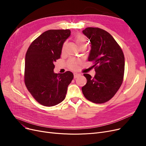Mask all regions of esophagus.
I'll use <instances>...</instances> for the list:
<instances>
[{
	"label": "esophagus",
	"instance_id": "1",
	"mask_svg": "<svg viewBox=\"0 0 146 146\" xmlns=\"http://www.w3.org/2000/svg\"><path fill=\"white\" fill-rule=\"evenodd\" d=\"M79 76H80V74L79 73H74V78H77L78 77H79Z\"/></svg>",
	"mask_w": 146,
	"mask_h": 146
}]
</instances>
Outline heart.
Instances as JSON below:
<instances>
[{"label": "heart", "instance_id": "heart-1", "mask_svg": "<svg viewBox=\"0 0 146 146\" xmlns=\"http://www.w3.org/2000/svg\"><path fill=\"white\" fill-rule=\"evenodd\" d=\"M75 41L76 44H77L79 48L82 47V46H87L88 45V41L86 38L82 34L76 35L75 36ZM78 64L79 61L74 58L69 59L67 62L68 66L71 69H74V70L78 68Z\"/></svg>", "mask_w": 146, "mask_h": 146}]
</instances>
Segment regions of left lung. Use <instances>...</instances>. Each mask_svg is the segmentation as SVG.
<instances>
[{
    "mask_svg": "<svg viewBox=\"0 0 146 146\" xmlns=\"http://www.w3.org/2000/svg\"><path fill=\"white\" fill-rule=\"evenodd\" d=\"M82 32L90 42L88 59L94 62L96 72L93 78L89 74H83L87 83L82 88V92L88 100L102 104L115 95L123 81L124 56L119 45L106 31L88 27Z\"/></svg>",
    "mask_w": 146,
    "mask_h": 146,
    "instance_id": "1",
    "label": "left lung"
}]
</instances>
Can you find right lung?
Here are the masks:
<instances>
[{"label": "right lung", "instance_id": "right-lung-1", "mask_svg": "<svg viewBox=\"0 0 146 146\" xmlns=\"http://www.w3.org/2000/svg\"><path fill=\"white\" fill-rule=\"evenodd\" d=\"M70 29H50L43 33L29 47L25 60V83L40 104L54 106L65 99L67 87L73 79L70 71L55 73L54 63L60 58L63 45Z\"/></svg>", "mask_w": 146, "mask_h": 146}]
</instances>
